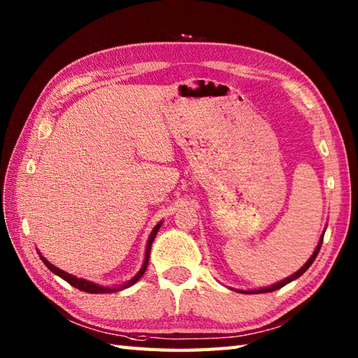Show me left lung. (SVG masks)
I'll return each mask as SVG.
<instances>
[{
    "label": "left lung",
    "instance_id": "obj_1",
    "mask_svg": "<svg viewBox=\"0 0 358 358\" xmlns=\"http://www.w3.org/2000/svg\"><path fill=\"white\" fill-rule=\"evenodd\" d=\"M322 243H323V235H322V238H320V241H318V246H317V249L314 250V254L310 255V258L309 260L306 262V264L303 266V268L300 269V271H296L294 275H291V277H287L286 280H283V281H280V283H277V285H273V286H269V287H264V289H258V291H249L250 294H254V292H272V291H277V289H280V287H283L285 285H287V283H291L292 280H295V278H299L300 275H303V273H305L308 269H309V266L314 263V260L317 258V255H318V252H320V248H322Z\"/></svg>",
    "mask_w": 358,
    "mask_h": 358
}]
</instances>
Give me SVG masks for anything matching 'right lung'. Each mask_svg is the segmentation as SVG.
<instances>
[{"label":"right lung","mask_w":358,"mask_h":358,"mask_svg":"<svg viewBox=\"0 0 358 358\" xmlns=\"http://www.w3.org/2000/svg\"><path fill=\"white\" fill-rule=\"evenodd\" d=\"M159 226H162V223H158V224L154 227V231H152L150 237H149V240H148L146 257H144V263H143V268H141V271H140L138 273H136V275H135L132 280H129L126 285L120 286V287H115V289H110V287H103V286H98V285L92 283V281H87V280H83V278H77V277H73V275H71V273H67V272H64V271H62V269L55 268V266H53L52 263H49L48 260H45V258H44L43 255H40V257H41L43 263H44L45 266H48V268H49V269H50L53 273H57V275H59V277H62L63 280H66L67 283L72 285L73 287L80 289V291H85V292H89V294H109V292H117V291H121V289H126V287H129V286H132L134 283H136V281H138V280L141 278L143 273L146 272L148 263H149V252H150L152 241H154L155 235H157V232H158V229H159Z\"/></svg>","instance_id":"1"}]
</instances>
